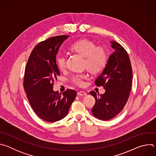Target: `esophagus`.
Returning a JSON list of instances; mask_svg holds the SVG:
<instances>
[{"label": "esophagus", "mask_w": 156, "mask_h": 156, "mask_svg": "<svg viewBox=\"0 0 156 156\" xmlns=\"http://www.w3.org/2000/svg\"><path fill=\"white\" fill-rule=\"evenodd\" d=\"M78 96H86L87 94L86 92L83 91H79L78 93Z\"/></svg>", "instance_id": "esophagus-1"}]
</instances>
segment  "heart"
I'll return each mask as SVG.
<instances>
[{
  "label": "heart",
  "mask_w": 156,
  "mask_h": 156,
  "mask_svg": "<svg viewBox=\"0 0 156 156\" xmlns=\"http://www.w3.org/2000/svg\"><path fill=\"white\" fill-rule=\"evenodd\" d=\"M73 52L84 57V65L89 70L94 73L102 72L106 66L108 55L105 49L96 46L94 42L86 39H81L73 42L69 47ZM57 68L62 71L66 67V58L63 55H58L55 58ZM87 77L86 73H78L73 75L71 81L76 85L81 86L84 84V80Z\"/></svg>",
  "instance_id": "b5f03b06"
}]
</instances>
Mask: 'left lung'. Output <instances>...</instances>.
Instances as JSON below:
<instances>
[{"label":"left lung","mask_w":156,"mask_h":156,"mask_svg":"<svg viewBox=\"0 0 156 156\" xmlns=\"http://www.w3.org/2000/svg\"><path fill=\"white\" fill-rule=\"evenodd\" d=\"M114 52L108 58L104 71L95 81L97 86H103L105 92L98 94L91 91L96 100L92 114L97 119L108 120L117 115L129 98L132 84V68L127 52L115 41L110 42Z\"/></svg>","instance_id":"8db88e82"}]
</instances>
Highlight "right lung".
I'll return each mask as SVG.
<instances>
[{"label": "right lung", "instance_id": "1", "mask_svg": "<svg viewBox=\"0 0 156 156\" xmlns=\"http://www.w3.org/2000/svg\"><path fill=\"white\" fill-rule=\"evenodd\" d=\"M69 36L60 35L38 43L32 51L25 70L23 87L36 115L48 122L66 116L76 92L68 89L62 93L54 91L53 85L60 72L55 63L62 43Z\"/></svg>", "mask_w": 156, "mask_h": 156}]
</instances>
